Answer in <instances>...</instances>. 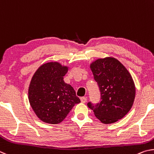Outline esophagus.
Segmentation results:
<instances>
[{
    "label": "esophagus",
    "instance_id": "obj_1",
    "mask_svg": "<svg viewBox=\"0 0 154 154\" xmlns=\"http://www.w3.org/2000/svg\"><path fill=\"white\" fill-rule=\"evenodd\" d=\"M87 98L85 97H82L80 98V101H81V102H82V103H86V101H87Z\"/></svg>",
    "mask_w": 154,
    "mask_h": 154
}]
</instances>
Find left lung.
Returning <instances> with one entry per match:
<instances>
[{
    "label": "left lung",
    "mask_w": 154,
    "mask_h": 154,
    "mask_svg": "<svg viewBox=\"0 0 154 154\" xmlns=\"http://www.w3.org/2000/svg\"><path fill=\"white\" fill-rule=\"evenodd\" d=\"M89 66L99 87L101 101L96 106L91 103L87 106L102 123L116 122L133 105L136 88L133 78L125 66L113 57L99 58Z\"/></svg>",
    "instance_id": "8db88e82"
}]
</instances>
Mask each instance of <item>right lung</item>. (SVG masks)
I'll return each mask as SVG.
<instances>
[{
  "label": "right lung",
  "instance_id": "add662e5",
  "mask_svg": "<svg viewBox=\"0 0 154 154\" xmlns=\"http://www.w3.org/2000/svg\"><path fill=\"white\" fill-rule=\"evenodd\" d=\"M69 67L57 61L40 66L32 76L28 88L29 104L42 122H61L75 104L80 102L74 88L64 82Z\"/></svg>",
  "mask_w": 154,
  "mask_h": 154
}]
</instances>
